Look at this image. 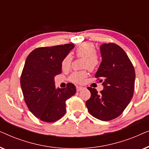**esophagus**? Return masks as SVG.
<instances>
[{
  "label": "esophagus",
  "mask_w": 149,
  "mask_h": 149,
  "mask_svg": "<svg viewBox=\"0 0 149 149\" xmlns=\"http://www.w3.org/2000/svg\"><path fill=\"white\" fill-rule=\"evenodd\" d=\"M83 89V87H81V86H77V91H80L82 90V89Z\"/></svg>",
  "instance_id": "1"
}]
</instances>
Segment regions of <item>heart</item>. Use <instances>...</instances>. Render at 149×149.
Returning a JSON list of instances; mask_svg holds the SVG:
<instances>
[{"instance_id":"1","label":"heart","mask_w":149,"mask_h":149,"mask_svg":"<svg viewBox=\"0 0 149 149\" xmlns=\"http://www.w3.org/2000/svg\"><path fill=\"white\" fill-rule=\"evenodd\" d=\"M95 46L90 42H83L79 45L76 49V54L78 57L83 58V68H87L89 70H93L96 68L99 64L98 56L95 54ZM72 57L68 54L63 59L62 62V68L67 70L70 68ZM87 72L85 70L74 72L71 74L69 80L74 83H81L87 77Z\"/></svg>"}]
</instances>
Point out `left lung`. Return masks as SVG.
I'll list each match as a JSON object with an SVG mask.
<instances>
[{
	"instance_id": "1",
	"label": "left lung",
	"mask_w": 149,
	"mask_h": 149,
	"mask_svg": "<svg viewBox=\"0 0 149 149\" xmlns=\"http://www.w3.org/2000/svg\"><path fill=\"white\" fill-rule=\"evenodd\" d=\"M102 62L95 77L102 83L104 89L87 87L91 97L86 107L93 117L110 121L121 115L133 97L135 70L131 61L121 47L109 42L100 47Z\"/></svg>"
}]
</instances>
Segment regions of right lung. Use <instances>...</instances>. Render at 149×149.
I'll return each mask as SVG.
<instances>
[{"mask_svg":"<svg viewBox=\"0 0 149 149\" xmlns=\"http://www.w3.org/2000/svg\"><path fill=\"white\" fill-rule=\"evenodd\" d=\"M74 47L66 44L36 48L28 55L20 84L28 109L42 121H58L66 113V100L76 93V87L68 83L64 89L56 88L54 77L62 72V62Z\"/></svg>","mask_w":149,"mask_h":149,"instance_id":"1","label":"right lung"}]
</instances>
